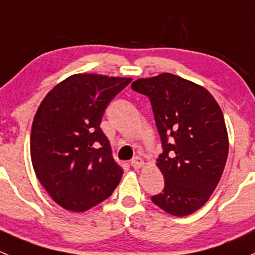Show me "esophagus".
Instances as JSON below:
<instances>
[{
	"mask_svg": "<svg viewBox=\"0 0 255 255\" xmlns=\"http://www.w3.org/2000/svg\"><path fill=\"white\" fill-rule=\"evenodd\" d=\"M131 167L135 168V169H140L141 167H143V159L140 158V157H135L132 161L130 162Z\"/></svg>",
	"mask_w": 255,
	"mask_h": 255,
	"instance_id": "34e87169",
	"label": "esophagus"
}]
</instances>
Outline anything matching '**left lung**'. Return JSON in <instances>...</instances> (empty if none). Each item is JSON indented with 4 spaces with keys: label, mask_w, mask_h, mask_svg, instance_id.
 <instances>
[{
    "label": "left lung",
    "mask_w": 255,
    "mask_h": 255,
    "mask_svg": "<svg viewBox=\"0 0 255 255\" xmlns=\"http://www.w3.org/2000/svg\"><path fill=\"white\" fill-rule=\"evenodd\" d=\"M131 88L151 101L163 145L156 164L164 189L152 201L188 216L205 205L224 173L230 143L222 110L206 88L172 73L138 78Z\"/></svg>",
    "instance_id": "1"
}]
</instances>
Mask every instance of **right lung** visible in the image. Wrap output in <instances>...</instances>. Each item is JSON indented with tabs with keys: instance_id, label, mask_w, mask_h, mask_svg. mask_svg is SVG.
<instances>
[{
	"instance_id": "add662e5",
	"label": "right lung",
	"mask_w": 255,
	"mask_h": 255,
	"mask_svg": "<svg viewBox=\"0 0 255 255\" xmlns=\"http://www.w3.org/2000/svg\"><path fill=\"white\" fill-rule=\"evenodd\" d=\"M130 77L76 73L57 83L39 106L30 132L34 172L52 200L85 212L108 199L123 177L101 128L113 98Z\"/></svg>"
}]
</instances>
